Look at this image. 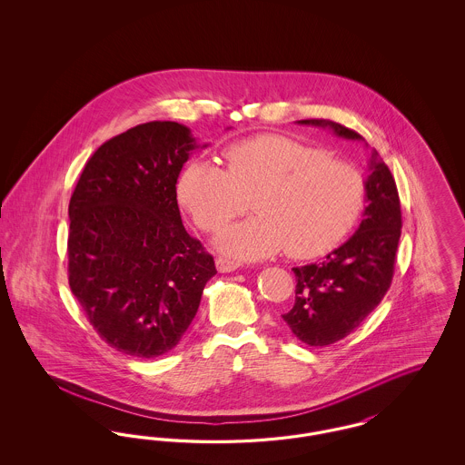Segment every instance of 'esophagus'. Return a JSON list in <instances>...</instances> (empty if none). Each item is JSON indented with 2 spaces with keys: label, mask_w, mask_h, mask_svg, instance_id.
<instances>
[{
  "label": "esophagus",
  "mask_w": 465,
  "mask_h": 465,
  "mask_svg": "<svg viewBox=\"0 0 465 465\" xmlns=\"http://www.w3.org/2000/svg\"><path fill=\"white\" fill-rule=\"evenodd\" d=\"M216 266H218V272L228 273V272H233V270L241 268L242 263H241V262H235V260H228V258H218V260H216Z\"/></svg>",
  "instance_id": "esophagus-1"
}]
</instances>
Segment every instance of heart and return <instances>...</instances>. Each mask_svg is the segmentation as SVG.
I'll return each mask as SVG.
<instances>
[{"label":"heart","instance_id":"1","mask_svg":"<svg viewBox=\"0 0 465 465\" xmlns=\"http://www.w3.org/2000/svg\"><path fill=\"white\" fill-rule=\"evenodd\" d=\"M228 171L211 160L190 162L179 177L181 205L203 232L216 233L243 214L256 195L258 216L218 239L224 254L262 260L288 249L315 258L343 241L359 220L366 184L361 173L322 148L263 134L232 144Z\"/></svg>","mask_w":465,"mask_h":465}]
</instances>
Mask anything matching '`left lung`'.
I'll list each match as a JSON object with an SVG mask.
<instances>
[{"label":"left lung","mask_w":465,"mask_h":465,"mask_svg":"<svg viewBox=\"0 0 465 465\" xmlns=\"http://www.w3.org/2000/svg\"><path fill=\"white\" fill-rule=\"evenodd\" d=\"M302 125L330 127L343 139L362 137L330 120H300ZM366 209L357 232L321 263L292 268L296 298L282 315L292 334L310 347H326L345 338L378 307L391 288L401 237V202L389 167L370 158Z\"/></svg>","instance_id":"left-lung-1"}]
</instances>
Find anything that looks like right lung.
Masks as SVG:
<instances>
[{
    "label": "right lung",
    "instance_id": "obj_1",
    "mask_svg": "<svg viewBox=\"0 0 465 465\" xmlns=\"http://www.w3.org/2000/svg\"><path fill=\"white\" fill-rule=\"evenodd\" d=\"M195 148L176 122L135 125L95 150L69 200V288L122 354L173 351L216 273L177 207V177Z\"/></svg>",
    "mask_w": 465,
    "mask_h": 465
}]
</instances>
